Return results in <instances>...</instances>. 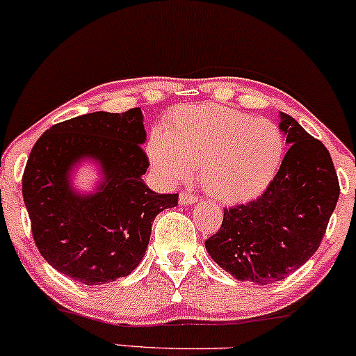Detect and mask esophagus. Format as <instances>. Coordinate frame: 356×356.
Segmentation results:
<instances>
[{
	"instance_id": "1",
	"label": "esophagus",
	"mask_w": 356,
	"mask_h": 356,
	"mask_svg": "<svg viewBox=\"0 0 356 356\" xmlns=\"http://www.w3.org/2000/svg\"><path fill=\"white\" fill-rule=\"evenodd\" d=\"M197 200L199 199L195 195H192V193H181L179 195V204L181 205H193Z\"/></svg>"
}]
</instances>
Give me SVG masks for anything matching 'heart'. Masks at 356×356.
Listing matches in <instances>:
<instances>
[{
    "label": "heart",
    "mask_w": 356,
    "mask_h": 356,
    "mask_svg": "<svg viewBox=\"0 0 356 356\" xmlns=\"http://www.w3.org/2000/svg\"><path fill=\"white\" fill-rule=\"evenodd\" d=\"M146 152L163 182H186L199 168L209 195L238 204L259 197L274 182L286 139L273 121L204 103L177 108L164 133L151 134Z\"/></svg>",
    "instance_id": "obj_1"
}]
</instances>
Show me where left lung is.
<instances>
[{
	"label": "left lung",
	"instance_id": "left-lung-1",
	"mask_svg": "<svg viewBox=\"0 0 356 356\" xmlns=\"http://www.w3.org/2000/svg\"><path fill=\"white\" fill-rule=\"evenodd\" d=\"M289 146L281 169L256 200L225 209L205 241L210 258L238 281L269 284L312 258L340 195L330 152L291 115L279 111Z\"/></svg>",
	"mask_w": 356,
	"mask_h": 356
}]
</instances>
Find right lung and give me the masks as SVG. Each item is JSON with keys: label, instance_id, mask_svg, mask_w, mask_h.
Masks as SVG:
<instances>
[{"label": "right lung", "instance_id": "obj_1", "mask_svg": "<svg viewBox=\"0 0 356 356\" xmlns=\"http://www.w3.org/2000/svg\"><path fill=\"white\" fill-rule=\"evenodd\" d=\"M145 143L141 108L75 116L38 139L22 199L38 250L58 273L100 286L129 276L145 258L152 222L179 199L143 181L149 168ZM85 163L97 174L90 191L74 184Z\"/></svg>", "mask_w": 356, "mask_h": 356}]
</instances>
